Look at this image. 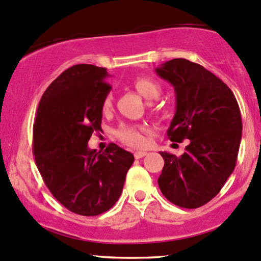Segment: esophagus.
<instances>
[{"label": "esophagus", "mask_w": 261, "mask_h": 261, "mask_svg": "<svg viewBox=\"0 0 261 261\" xmlns=\"http://www.w3.org/2000/svg\"><path fill=\"white\" fill-rule=\"evenodd\" d=\"M134 155L136 159H140V158H143L144 155H147V152H144V150H137V152H135Z\"/></svg>", "instance_id": "obj_1"}]
</instances>
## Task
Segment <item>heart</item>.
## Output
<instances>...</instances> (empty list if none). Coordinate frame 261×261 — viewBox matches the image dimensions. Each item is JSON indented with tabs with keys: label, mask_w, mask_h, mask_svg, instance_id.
Here are the masks:
<instances>
[{
	"label": "heart",
	"mask_w": 261,
	"mask_h": 261,
	"mask_svg": "<svg viewBox=\"0 0 261 261\" xmlns=\"http://www.w3.org/2000/svg\"><path fill=\"white\" fill-rule=\"evenodd\" d=\"M134 86L144 98L152 99L158 97L161 93V85L155 83L154 80L148 77H137L134 81ZM112 96L107 95L102 102V107L105 111L111 108ZM117 136L121 142L131 147H141L146 143V137L143 135V127L133 126V125H124L117 131Z\"/></svg>",
	"instance_id": "1"
}]
</instances>
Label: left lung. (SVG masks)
<instances>
[{"label":"left lung","instance_id":"left-lung-1","mask_svg":"<svg viewBox=\"0 0 261 261\" xmlns=\"http://www.w3.org/2000/svg\"><path fill=\"white\" fill-rule=\"evenodd\" d=\"M176 93V113L168 130L172 142L190 140L181 156L164 159L158 185L175 205L199 208L220 192L236 166L242 137L241 111L233 92L202 65L184 58L155 69Z\"/></svg>","mask_w":261,"mask_h":261}]
</instances>
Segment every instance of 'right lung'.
<instances>
[{"label": "right lung", "instance_id": "add662e5", "mask_svg": "<svg viewBox=\"0 0 261 261\" xmlns=\"http://www.w3.org/2000/svg\"><path fill=\"white\" fill-rule=\"evenodd\" d=\"M106 68L76 64L47 87L33 128L35 163L43 182L75 214L96 216L119 199L134 155L111 143L105 152L87 146L100 130L102 102L112 87Z\"/></svg>", "mask_w": 261, "mask_h": 261}]
</instances>
